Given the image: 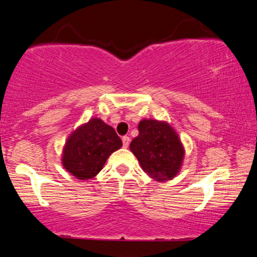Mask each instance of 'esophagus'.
<instances>
[{
	"mask_svg": "<svg viewBox=\"0 0 257 257\" xmlns=\"http://www.w3.org/2000/svg\"><path fill=\"white\" fill-rule=\"evenodd\" d=\"M128 144H130V137L127 136L122 137V145H124V147H127Z\"/></svg>",
	"mask_w": 257,
	"mask_h": 257,
	"instance_id": "obj_1",
	"label": "esophagus"
}]
</instances>
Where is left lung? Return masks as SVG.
<instances>
[{
    "label": "left lung",
    "mask_w": 257,
    "mask_h": 257,
    "mask_svg": "<svg viewBox=\"0 0 257 257\" xmlns=\"http://www.w3.org/2000/svg\"><path fill=\"white\" fill-rule=\"evenodd\" d=\"M139 135L130 144L145 173L156 181L172 180L182 166L185 149L179 135L167 121L143 119Z\"/></svg>",
    "instance_id": "1"
}]
</instances>
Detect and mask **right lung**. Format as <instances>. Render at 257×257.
I'll use <instances>...</instances> for the list:
<instances>
[{
    "label": "right lung",
    "mask_w": 257,
    "mask_h": 257,
    "mask_svg": "<svg viewBox=\"0 0 257 257\" xmlns=\"http://www.w3.org/2000/svg\"><path fill=\"white\" fill-rule=\"evenodd\" d=\"M121 146V139L112 126L92 118L68 137L62 154L63 167L79 180L94 178L107 158Z\"/></svg>",
    "instance_id": "add662e5"
}]
</instances>
